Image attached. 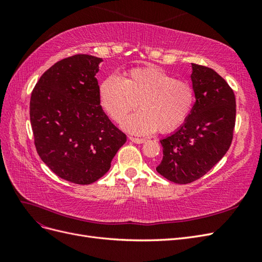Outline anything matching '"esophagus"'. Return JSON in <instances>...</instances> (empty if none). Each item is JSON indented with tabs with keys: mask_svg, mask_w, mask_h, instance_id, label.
<instances>
[{
	"mask_svg": "<svg viewBox=\"0 0 262 262\" xmlns=\"http://www.w3.org/2000/svg\"><path fill=\"white\" fill-rule=\"evenodd\" d=\"M129 139H130V141L133 142V143H137V144H142L146 141L145 139H139V138H133V137H129Z\"/></svg>",
	"mask_w": 262,
	"mask_h": 262,
	"instance_id": "obj_1",
	"label": "esophagus"
}]
</instances>
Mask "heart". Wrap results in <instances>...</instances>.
<instances>
[{"label":"heart","mask_w":262,"mask_h":262,"mask_svg":"<svg viewBox=\"0 0 262 262\" xmlns=\"http://www.w3.org/2000/svg\"><path fill=\"white\" fill-rule=\"evenodd\" d=\"M100 104L116 121L138 106L141 110L126 117L121 126L130 133L147 136L157 129L169 132L184 122L193 107L194 92L187 81L156 67L134 68L121 78L106 77L99 85Z\"/></svg>","instance_id":"b5f03b06"}]
</instances>
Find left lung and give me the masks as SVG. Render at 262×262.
I'll list each match as a JSON object with an SVG mask.
<instances>
[{"label":"left lung","mask_w":262,"mask_h":262,"mask_svg":"<svg viewBox=\"0 0 262 262\" xmlns=\"http://www.w3.org/2000/svg\"><path fill=\"white\" fill-rule=\"evenodd\" d=\"M195 102L170 136L161 140L163 160L157 172L175 184L205 175L226 154L233 140L236 100L233 90L215 71L191 63Z\"/></svg>","instance_id":"8db88e82"}]
</instances>
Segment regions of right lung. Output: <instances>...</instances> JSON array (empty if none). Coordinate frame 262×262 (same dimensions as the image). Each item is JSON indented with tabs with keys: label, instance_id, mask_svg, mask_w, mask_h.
I'll list each match as a JSON object with an SVG mask.
<instances>
[{
	"label": "right lung",
	"instance_id": "obj_1",
	"mask_svg": "<svg viewBox=\"0 0 262 262\" xmlns=\"http://www.w3.org/2000/svg\"><path fill=\"white\" fill-rule=\"evenodd\" d=\"M101 58L76 54L53 64L30 98L36 149L60 178L93 184L109 170L126 137L109 120L98 96Z\"/></svg>",
	"mask_w": 262,
	"mask_h": 262
}]
</instances>
